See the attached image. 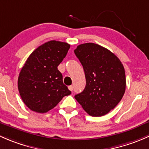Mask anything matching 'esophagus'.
Instances as JSON below:
<instances>
[{
    "label": "esophagus",
    "instance_id": "34e87169",
    "mask_svg": "<svg viewBox=\"0 0 149 149\" xmlns=\"http://www.w3.org/2000/svg\"><path fill=\"white\" fill-rule=\"evenodd\" d=\"M68 88H69V90H70V91L72 92V91H73V88H74V87H73V86L71 85V86H69Z\"/></svg>",
    "mask_w": 149,
    "mask_h": 149
}]
</instances>
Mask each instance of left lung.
I'll use <instances>...</instances> for the list:
<instances>
[{"instance_id": "left-lung-1", "label": "left lung", "mask_w": 149, "mask_h": 149, "mask_svg": "<svg viewBox=\"0 0 149 149\" xmlns=\"http://www.w3.org/2000/svg\"><path fill=\"white\" fill-rule=\"evenodd\" d=\"M74 54L83 67L86 86L74 98L93 117L106 115L118 104L125 90V70L120 59L94 43L77 46Z\"/></svg>"}]
</instances>
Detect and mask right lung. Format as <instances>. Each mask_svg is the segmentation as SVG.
<instances>
[{
    "instance_id": "right-lung-1",
    "label": "right lung",
    "mask_w": 149,
    "mask_h": 149,
    "mask_svg": "<svg viewBox=\"0 0 149 149\" xmlns=\"http://www.w3.org/2000/svg\"><path fill=\"white\" fill-rule=\"evenodd\" d=\"M70 48L66 42L49 41L36 49L26 61L18 76V88L30 110L47 113L71 94L57 69Z\"/></svg>"
}]
</instances>
